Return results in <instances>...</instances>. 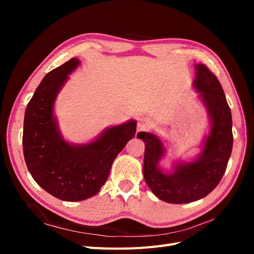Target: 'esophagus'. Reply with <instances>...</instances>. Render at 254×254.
<instances>
[{"label": "esophagus", "mask_w": 254, "mask_h": 254, "mask_svg": "<svg viewBox=\"0 0 254 254\" xmlns=\"http://www.w3.org/2000/svg\"><path fill=\"white\" fill-rule=\"evenodd\" d=\"M149 127H150V124H149L148 120L141 119L139 121V123H137V132H140V131H143V130L148 129Z\"/></svg>", "instance_id": "esophagus-1"}]
</instances>
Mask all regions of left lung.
<instances>
[{"label": "left lung", "instance_id": "obj_1", "mask_svg": "<svg viewBox=\"0 0 254 254\" xmlns=\"http://www.w3.org/2000/svg\"><path fill=\"white\" fill-rule=\"evenodd\" d=\"M194 88L212 125L195 161L178 162L172 173L165 174L159 167L165 152L162 142L150 132L137 133L145 143L144 179L152 193L168 203H189L209 195L220 182L231 156L232 117L220 82L204 64H196Z\"/></svg>", "mask_w": 254, "mask_h": 254}]
</instances>
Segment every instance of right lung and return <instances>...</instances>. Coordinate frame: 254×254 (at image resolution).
Listing matches in <instances>:
<instances>
[{"instance_id":"add662e5","label":"right lung","mask_w":254,"mask_h":254,"mask_svg":"<svg viewBox=\"0 0 254 254\" xmlns=\"http://www.w3.org/2000/svg\"><path fill=\"white\" fill-rule=\"evenodd\" d=\"M79 64L72 58L44 76L27 104L23 153L39 186L60 200L80 201L96 195L108 179L113 161L135 134L136 122L104 130L95 141L73 145L61 135L54 117L60 89Z\"/></svg>"}]
</instances>
